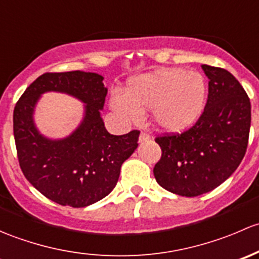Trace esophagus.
I'll list each match as a JSON object with an SVG mask.
<instances>
[{
  "label": "esophagus",
  "mask_w": 259,
  "mask_h": 259,
  "mask_svg": "<svg viewBox=\"0 0 259 259\" xmlns=\"http://www.w3.org/2000/svg\"><path fill=\"white\" fill-rule=\"evenodd\" d=\"M149 140H151V136H149V133H147V132H141L140 133V138H138L140 143L147 142V141H149Z\"/></svg>",
  "instance_id": "1"
}]
</instances>
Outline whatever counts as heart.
<instances>
[{
    "label": "heart",
    "instance_id": "1",
    "mask_svg": "<svg viewBox=\"0 0 259 259\" xmlns=\"http://www.w3.org/2000/svg\"><path fill=\"white\" fill-rule=\"evenodd\" d=\"M207 83L197 71L163 68L132 77L126 93H113L110 106L123 121H140L151 110L153 123L166 132H182L203 113Z\"/></svg>",
    "mask_w": 259,
    "mask_h": 259
}]
</instances>
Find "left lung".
I'll return each instance as SVG.
<instances>
[{"label":"left lung","mask_w":259,"mask_h":259,"mask_svg":"<svg viewBox=\"0 0 259 259\" xmlns=\"http://www.w3.org/2000/svg\"><path fill=\"white\" fill-rule=\"evenodd\" d=\"M208 98L197 123L182 135L157 137L162 157L153 175L161 187L178 196L207 193L237 169L246 154L250 102L227 70L202 65Z\"/></svg>","instance_id":"1"}]
</instances>
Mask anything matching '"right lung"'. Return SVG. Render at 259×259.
Masks as SVG:
<instances>
[{
  "label": "right lung",
  "instance_id": "add662e5",
  "mask_svg": "<svg viewBox=\"0 0 259 259\" xmlns=\"http://www.w3.org/2000/svg\"><path fill=\"white\" fill-rule=\"evenodd\" d=\"M65 93L84 103L79 126L68 136L50 139L34 122L41 95ZM107 89L95 72L45 73L32 82L13 111V135L21 169L45 197L62 206L87 207L116 187L121 166L138 147V131L114 136L106 130L101 111Z\"/></svg>",
  "mask_w": 259,
  "mask_h": 259
}]
</instances>
